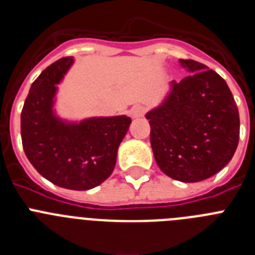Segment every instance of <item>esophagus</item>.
Segmentation results:
<instances>
[{
    "label": "esophagus",
    "mask_w": 255,
    "mask_h": 255,
    "mask_svg": "<svg viewBox=\"0 0 255 255\" xmlns=\"http://www.w3.org/2000/svg\"><path fill=\"white\" fill-rule=\"evenodd\" d=\"M144 112H145V108L143 106H134V107L130 110V117L132 120L135 119H140V117L144 116Z\"/></svg>",
    "instance_id": "esophagus-1"
}]
</instances>
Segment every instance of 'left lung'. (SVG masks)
Listing matches in <instances>:
<instances>
[{
  "mask_svg": "<svg viewBox=\"0 0 255 255\" xmlns=\"http://www.w3.org/2000/svg\"><path fill=\"white\" fill-rule=\"evenodd\" d=\"M180 64L191 75L170 83L163 101L145 119L162 172L173 180L198 182L231 161L240 119L233 93L216 71L193 60H180Z\"/></svg>",
  "mask_w": 255,
  "mask_h": 255,
  "instance_id": "left-lung-1",
  "label": "left lung"
}]
</instances>
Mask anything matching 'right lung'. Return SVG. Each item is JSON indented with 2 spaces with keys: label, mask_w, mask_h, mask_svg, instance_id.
<instances>
[{
  "label": "right lung",
  "mask_w": 255,
  "mask_h": 255,
  "mask_svg": "<svg viewBox=\"0 0 255 255\" xmlns=\"http://www.w3.org/2000/svg\"><path fill=\"white\" fill-rule=\"evenodd\" d=\"M73 64L74 57L60 58L31 84L21 111V140L29 162L44 179L70 190H89L114 171L131 119L121 115L70 121L58 116L57 84Z\"/></svg>",
  "instance_id": "1"
}]
</instances>
